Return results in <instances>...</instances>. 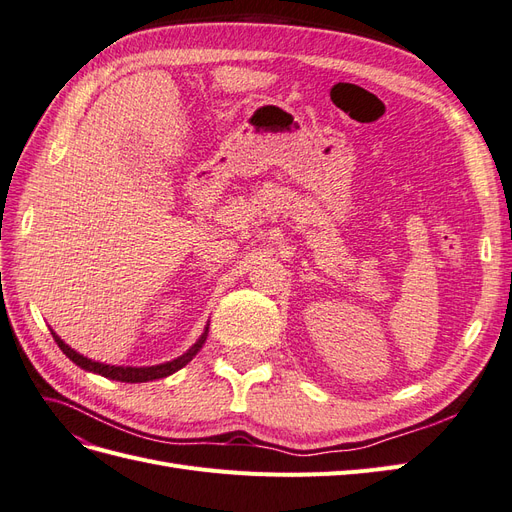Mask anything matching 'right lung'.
Listing matches in <instances>:
<instances>
[{"label":"right lung","mask_w":512,"mask_h":512,"mask_svg":"<svg viewBox=\"0 0 512 512\" xmlns=\"http://www.w3.org/2000/svg\"><path fill=\"white\" fill-rule=\"evenodd\" d=\"M57 346L61 348V352H64L68 359L72 363L79 365L81 369L85 371H94V374H100L108 380H119V382H149V380H158V378H166L170 374H175V371H179L181 367L188 365L194 356L198 354V350L203 348L205 339H207V333H209V327H205V333L198 337V342L188 350L183 352L181 356H177V359L168 361V363H160V365H151V367H123V365H106V363H100V361H91L87 359V356L79 354L76 350H72L64 339H61L55 331H51Z\"/></svg>","instance_id":"1"}]
</instances>
